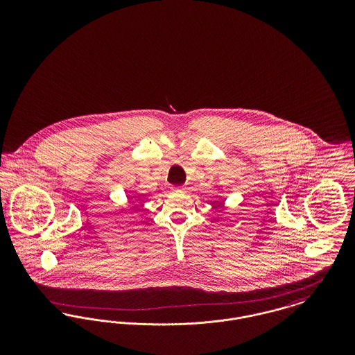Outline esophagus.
I'll return each mask as SVG.
<instances>
[{
	"label": "esophagus",
	"instance_id": "1",
	"mask_svg": "<svg viewBox=\"0 0 355 355\" xmlns=\"http://www.w3.org/2000/svg\"><path fill=\"white\" fill-rule=\"evenodd\" d=\"M174 193H182L184 191V187H173L171 189Z\"/></svg>",
	"mask_w": 355,
	"mask_h": 355
}]
</instances>
